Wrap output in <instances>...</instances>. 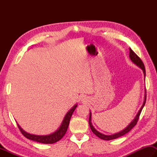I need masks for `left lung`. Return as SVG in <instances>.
Returning <instances> with one entry per match:
<instances>
[{
  "mask_svg": "<svg viewBox=\"0 0 157 157\" xmlns=\"http://www.w3.org/2000/svg\"><path fill=\"white\" fill-rule=\"evenodd\" d=\"M129 58L130 59L132 60V62L133 63H134L135 64L136 66H139V68H140L143 70V72L144 73V76L145 78V66H144V63H143L142 60L140 59V57H139V56L135 53L133 50L129 48ZM145 101H146V90H145V98H144V102H143V104L142 105V107H140V110L139 111V112L137 113L136 116H135V118L134 120H133L131 123L129 124L128 126H127V127H125L124 129L122 130L120 132L118 133H116V134H114L112 135H105L103 134H101L100 132H98L96 129L94 128V127L93 126V124L91 123V113L90 112V115H89V126L91 127V131L94 132V134L96 135L98 137H99L100 139H102V140H113V139H118V137H121L122 136H123L125 134H127V132H129L130 130H131L133 127H134L135 125H136L138 120H139V116L140 113H141V111L143 109V107H144V105L145 104Z\"/></svg>",
  "mask_w": 157,
  "mask_h": 157,
  "instance_id": "8db88e82",
  "label": "left lung"
}]
</instances>
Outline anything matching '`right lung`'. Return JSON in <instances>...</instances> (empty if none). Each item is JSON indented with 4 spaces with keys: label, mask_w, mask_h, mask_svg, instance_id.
I'll list each match as a JSON object with an SVG mask.
<instances>
[{
    "label": "right lung",
    "mask_w": 157,
    "mask_h": 157,
    "mask_svg": "<svg viewBox=\"0 0 157 157\" xmlns=\"http://www.w3.org/2000/svg\"><path fill=\"white\" fill-rule=\"evenodd\" d=\"M78 107V105H75L73 107L69 110L67 113L63 118L62 124H61L60 127L58 128L57 131H55L54 133L51 134L46 135V136H39V135H34V134H30L29 133L25 132L18 124V127L19 128L21 132L25 138L34 140V141L44 143V144H52V143H55L62 139V138L64 136L66 131L68 129V127L69 125V123H70V120L71 118V116L75 111L76 107Z\"/></svg>",
    "instance_id": "add662e5"
}]
</instances>
